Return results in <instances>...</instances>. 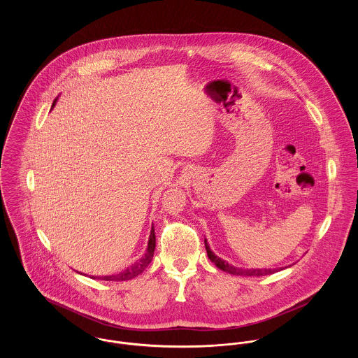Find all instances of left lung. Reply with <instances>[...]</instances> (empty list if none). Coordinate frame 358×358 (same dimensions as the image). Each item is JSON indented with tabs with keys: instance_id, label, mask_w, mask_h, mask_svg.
<instances>
[{
	"instance_id": "obj_1",
	"label": "left lung",
	"mask_w": 358,
	"mask_h": 358,
	"mask_svg": "<svg viewBox=\"0 0 358 358\" xmlns=\"http://www.w3.org/2000/svg\"><path fill=\"white\" fill-rule=\"evenodd\" d=\"M205 250H206V254L208 257L210 259L212 263L216 264V267H219L220 270L226 271V273H230V274H234V275H247V277H251V275H264V274H273L275 273L278 268H241V267H236L230 263H227L226 260H223L222 257L215 255L209 245H208V241L206 238L204 240ZM291 266V264H289Z\"/></svg>"
}]
</instances>
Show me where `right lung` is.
I'll return each mask as SVG.
<instances>
[{
  "mask_svg": "<svg viewBox=\"0 0 358 358\" xmlns=\"http://www.w3.org/2000/svg\"><path fill=\"white\" fill-rule=\"evenodd\" d=\"M57 102V98L52 103V108L55 107V104ZM154 250H155V234H154V226H152L150 230V237H149V244H148V250L145 252V255L142 256L139 260H136L132 266H129L128 268L117 273V274H110V275H92L91 278L95 280H104V281H127L131 280L136 275H139L141 273H143V270L150 264V262L153 260ZM83 274V273H80Z\"/></svg>",
  "mask_w": 358,
  "mask_h": 358,
  "instance_id": "1",
  "label": "right lung"
}]
</instances>
